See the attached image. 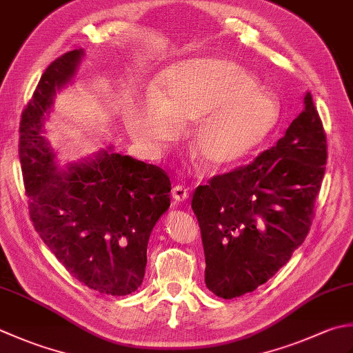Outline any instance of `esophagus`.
Here are the masks:
<instances>
[{"mask_svg": "<svg viewBox=\"0 0 353 353\" xmlns=\"http://www.w3.org/2000/svg\"><path fill=\"white\" fill-rule=\"evenodd\" d=\"M171 196L176 200V202H185V200L188 199V190H186L182 185H176L174 188L171 190Z\"/></svg>", "mask_w": 353, "mask_h": 353, "instance_id": "34e87169", "label": "esophagus"}]
</instances>
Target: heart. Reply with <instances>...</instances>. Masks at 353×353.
I'll list each match as a JSON object with an SVG mask.
<instances>
[{
	"label": "heart",
	"instance_id": "b5f03b06",
	"mask_svg": "<svg viewBox=\"0 0 353 353\" xmlns=\"http://www.w3.org/2000/svg\"><path fill=\"white\" fill-rule=\"evenodd\" d=\"M194 119L190 145L206 168H226L257 150L277 127L279 103L259 81L228 59L199 58L165 68L154 98L127 102L123 123L148 148L172 141L179 122Z\"/></svg>",
	"mask_w": 353,
	"mask_h": 353
}]
</instances>
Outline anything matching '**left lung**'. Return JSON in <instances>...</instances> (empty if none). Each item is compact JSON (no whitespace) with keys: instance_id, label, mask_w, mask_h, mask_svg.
Returning a JSON list of instances; mask_svg holds the SVG:
<instances>
[{"instance_id":"left-lung-1","label":"left lung","mask_w":353,"mask_h":353,"mask_svg":"<svg viewBox=\"0 0 353 353\" xmlns=\"http://www.w3.org/2000/svg\"><path fill=\"white\" fill-rule=\"evenodd\" d=\"M327 143L312 96L277 145L199 185L191 200L202 234L206 288L225 300L274 277L305 241Z\"/></svg>"}]
</instances>
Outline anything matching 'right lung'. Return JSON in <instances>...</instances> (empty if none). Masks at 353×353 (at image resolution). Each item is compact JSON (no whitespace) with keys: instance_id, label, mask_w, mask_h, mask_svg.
Listing matches in <instances>:
<instances>
[{"instance_id":"obj_1","label":"right lung","mask_w":353,"mask_h":353,"mask_svg":"<svg viewBox=\"0 0 353 353\" xmlns=\"http://www.w3.org/2000/svg\"><path fill=\"white\" fill-rule=\"evenodd\" d=\"M84 52L54 59L41 76L19 122V161L34 230L74 279L107 295L142 285L150 234L170 208L162 168L102 150L58 170L43 136L57 92L70 82Z\"/></svg>"}]
</instances>
